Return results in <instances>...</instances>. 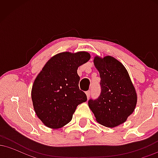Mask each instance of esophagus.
<instances>
[{"instance_id": "esophagus-1", "label": "esophagus", "mask_w": 158, "mask_h": 158, "mask_svg": "<svg viewBox=\"0 0 158 158\" xmlns=\"http://www.w3.org/2000/svg\"><path fill=\"white\" fill-rule=\"evenodd\" d=\"M90 94H91L90 90H88V91L86 92V95H87V97H88V99H89V97H90Z\"/></svg>"}]
</instances>
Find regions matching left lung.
I'll return each instance as SVG.
<instances>
[{"label":"left lung","instance_id":"left-lung-1","mask_svg":"<svg viewBox=\"0 0 158 158\" xmlns=\"http://www.w3.org/2000/svg\"><path fill=\"white\" fill-rule=\"evenodd\" d=\"M94 63L100 76L101 94L97 99H90L88 106L98 123L114 128L133 113L137 93L126 68L115 58L97 56Z\"/></svg>","mask_w":158,"mask_h":158}]
</instances>
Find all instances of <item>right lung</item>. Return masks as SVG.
Masks as SVG:
<instances>
[{"label":"right lung","instance_id":"right-lung-1","mask_svg":"<svg viewBox=\"0 0 158 158\" xmlns=\"http://www.w3.org/2000/svg\"><path fill=\"white\" fill-rule=\"evenodd\" d=\"M90 59L88 52H64L52 56L34 81L32 100L37 117L50 128H61L71 121L78 105L87 101L79 90V66Z\"/></svg>","mask_w":158,"mask_h":158}]
</instances>
